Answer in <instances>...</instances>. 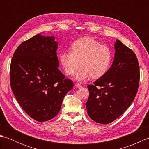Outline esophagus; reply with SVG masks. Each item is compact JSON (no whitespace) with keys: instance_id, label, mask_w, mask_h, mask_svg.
Instances as JSON below:
<instances>
[{"instance_id":"1","label":"esophagus","mask_w":149,"mask_h":149,"mask_svg":"<svg viewBox=\"0 0 149 149\" xmlns=\"http://www.w3.org/2000/svg\"><path fill=\"white\" fill-rule=\"evenodd\" d=\"M75 86L76 87V88H80V87H81V85L79 84V83H76L75 84Z\"/></svg>"}]
</instances>
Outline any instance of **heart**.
I'll return each mask as SVG.
<instances>
[{"label":"heart","mask_w":149,"mask_h":149,"mask_svg":"<svg viewBox=\"0 0 149 149\" xmlns=\"http://www.w3.org/2000/svg\"><path fill=\"white\" fill-rule=\"evenodd\" d=\"M70 52L59 54V61L66 74L72 75L79 68L75 78L84 81L91 77L99 79L105 75L113 61V52L108 46L102 45L90 37L77 39L70 45Z\"/></svg>","instance_id":"b5f03b06"}]
</instances>
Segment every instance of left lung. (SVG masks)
Masks as SVG:
<instances>
[{
  "label": "left lung",
  "instance_id": "1",
  "mask_svg": "<svg viewBox=\"0 0 149 149\" xmlns=\"http://www.w3.org/2000/svg\"><path fill=\"white\" fill-rule=\"evenodd\" d=\"M115 59L106 74L88 85L86 106L91 120L101 124L113 122L130 106L136 95L140 66L135 53L120 40L115 44Z\"/></svg>",
  "mask_w": 149,
  "mask_h": 149
}]
</instances>
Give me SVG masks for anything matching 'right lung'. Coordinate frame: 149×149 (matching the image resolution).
Segmentation results:
<instances>
[{
    "label": "right lung",
    "instance_id": "1",
    "mask_svg": "<svg viewBox=\"0 0 149 149\" xmlns=\"http://www.w3.org/2000/svg\"><path fill=\"white\" fill-rule=\"evenodd\" d=\"M58 43L36 34L16 49L10 65V84L22 108L38 122L55 117L74 83L58 69Z\"/></svg>",
    "mask_w": 149,
    "mask_h": 149
}]
</instances>
